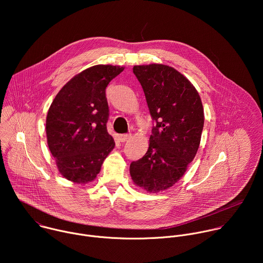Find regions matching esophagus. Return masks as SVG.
Masks as SVG:
<instances>
[{"label":"esophagus","instance_id":"34e87169","mask_svg":"<svg viewBox=\"0 0 263 263\" xmlns=\"http://www.w3.org/2000/svg\"><path fill=\"white\" fill-rule=\"evenodd\" d=\"M130 137H131V135H130V134H120V135L118 136V138H119V140H120L121 142H125V141H127Z\"/></svg>","mask_w":263,"mask_h":263}]
</instances>
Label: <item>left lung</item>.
I'll return each instance as SVG.
<instances>
[{"label":"left lung","instance_id":"obj_1","mask_svg":"<svg viewBox=\"0 0 263 263\" xmlns=\"http://www.w3.org/2000/svg\"><path fill=\"white\" fill-rule=\"evenodd\" d=\"M155 125L144 156L130 164L133 182L147 193L166 191L194 160L204 127V109L191 81L164 64L134 65Z\"/></svg>","mask_w":263,"mask_h":263}]
</instances>
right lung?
<instances>
[{
	"mask_svg": "<svg viewBox=\"0 0 263 263\" xmlns=\"http://www.w3.org/2000/svg\"><path fill=\"white\" fill-rule=\"evenodd\" d=\"M125 67L99 64L71 78L48 111V145L59 173L79 184L93 181L116 142L107 132L106 87Z\"/></svg>",
	"mask_w": 263,
	"mask_h": 263,
	"instance_id": "obj_1",
	"label": "right lung"
}]
</instances>
